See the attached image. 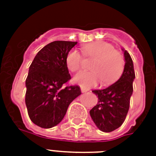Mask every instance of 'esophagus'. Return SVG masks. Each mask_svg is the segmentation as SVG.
I'll return each mask as SVG.
<instances>
[{
  "instance_id": "1",
  "label": "esophagus",
  "mask_w": 156,
  "mask_h": 156,
  "mask_svg": "<svg viewBox=\"0 0 156 156\" xmlns=\"http://www.w3.org/2000/svg\"><path fill=\"white\" fill-rule=\"evenodd\" d=\"M81 90H82V92L83 93L87 92V90H85V89H83V88H82V89H81Z\"/></svg>"
}]
</instances>
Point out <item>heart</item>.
<instances>
[{
    "mask_svg": "<svg viewBox=\"0 0 156 156\" xmlns=\"http://www.w3.org/2000/svg\"><path fill=\"white\" fill-rule=\"evenodd\" d=\"M83 56L94 59L90 63L91 71H83L73 78L74 83L82 87L97 85L100 80L104 85L113 83L123 71L125 61L121 54L108 43H90L83 48ZM66 65L71 72H77L83 67V56L77 50H71L66 56Z\"/></svg>",
    "mask_w": 156,
    "mask_h": 156,
    "instance_id": "b5f03b06",
    "label": "heart"
}]
</instances>
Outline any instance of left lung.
I'll return each instance as SVG.
<instances>
[{"mask_svg":"<svg viewBox=\"0 0 156 156\" xmlns=\"http://www.w3.org/2000/svg\"><path fill=\"white\" fill-rule=\"evenodd\" d=\"M123 51L126 64L121 78L104 89L92 90L98 96V103L90 109V115L95 126L105 133L115 130L123 124L133 94L135 78L133 61L129 52Z\"/></svg>","mask_w":156,"mask_h":156,"instance_id":"obj_1","label":"left lung"}]
</instances>
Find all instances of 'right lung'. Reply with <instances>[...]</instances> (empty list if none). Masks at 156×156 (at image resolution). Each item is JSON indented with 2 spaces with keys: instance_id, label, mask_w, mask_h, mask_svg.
Masks as SVG:
<instances>
[{
  "instance_id": "add662e5",
  "label": "right lung",
  "mask_w": 156,
  "mask_h": 156,
  "mask_svg": "<svg viewBox=\"0 0 156 156\" xmlns=\"http://www.w3.org/2000/svg\"><path fill=\"white\" fill-rule=\"evenodd\" d=\"M77 44L53 41L43 48L33 60L26 79L25 102L33 123L49 129L58 125L69 105L82 94L78 86H66L70 79L66 56Z\"/></svg>"
}]
</instances>
